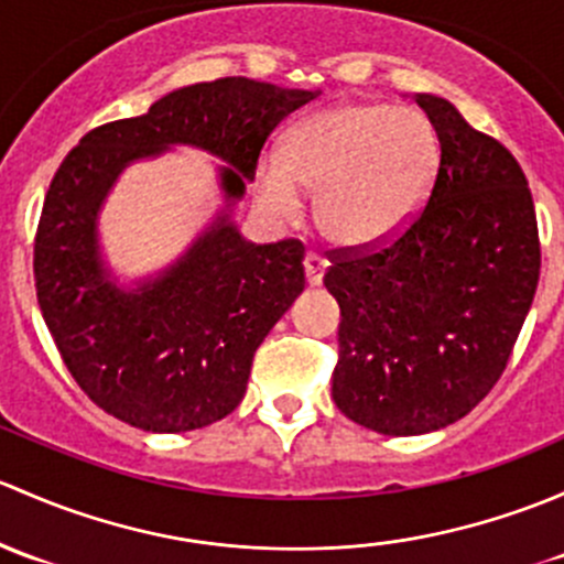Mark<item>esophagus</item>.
I'll list each match as a JSON object with an SVG mask.
<instances>
[{"label":"esophagus","mask_w":564,"mask_h":564,"mask_svg":"<svg viewBox=\"0 0 564 564\" xmlns=\"http://www.w3.org/2000/svg\"><path fill=\"white\" fill-rule=\"evenodd\" d=\"M325 260L321 258L317 252H306L304 258V271H306V282L312 284V288H317V284L323 282V274H325Z\"/></svg>","instance_id":"34e87169"}]
</instances>
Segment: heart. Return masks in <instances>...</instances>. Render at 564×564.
Here are the masks:
<instances>
[{
    "instance_id": "b5f03b06",
    "label": "heart",
    "mask_w": 564,
    "mask_h": 564,
    "mask_svg": "<svg viewBox=\"0 0 564 564\" xmlns=\"http://www.w3.org/2000/svg\"><path fill=\"white\" fill-rule=\"evenodd\" d=\"M440 135L423 110L393 102H339L301 119L282 152L260 156L258 197L293 214L315 193V219L334 247L371 249L415 219L440 176Z\"/></svg>"
}]
</instances>
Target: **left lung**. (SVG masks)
<instances>
[{
	"label": "left lung",
	"instance_id": "obj_1",
	"mask_svg": "<svg viewBox=\"0 0 564 564\" xmlns=\"http://www.w3.org/2000/svg\"><path fill=\"white\" fill-rule=\"evenodd\" d=\"M443 162L410 228L375 252H334L341 310L336 408L377 434L456 423L495 388L535 299L541 241L516 156L445 97L415 95Z\"/></svg>",
	"mask_w": 564,
	"mask_h": 564
}]
</instances>
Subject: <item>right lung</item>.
<instances>
[{
  "instance_id": "obj_1",
  "label": "right lung",
  "mask_w": 564,
  "mask_h": 564,
  "mask_svg": "<svg viewBox=\"0 0 564 564\" xmlns=\"http://www.w3.org/2000/svg\"><path fill=\"white\" fill-rule=\"evenodd\" d=\"M321 91L217 78L160 97L80 138L43 203L34 288L62 361L86 397L143 432H193L230 415L254 350L304 290V243L243 241L234 208L284 116ZM193 145L226 162L224 208L188 252L132 285L109 271L99 208L138 159Z\"/></svg>"
}]
</instances>
